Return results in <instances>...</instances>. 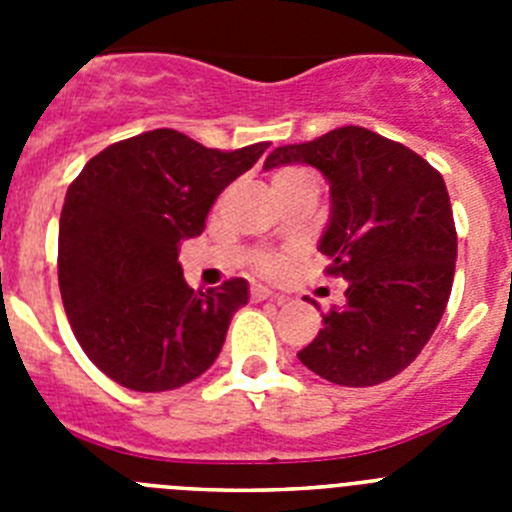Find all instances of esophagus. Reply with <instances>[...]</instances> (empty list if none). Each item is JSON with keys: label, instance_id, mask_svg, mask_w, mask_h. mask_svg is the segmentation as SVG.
<instances>
[{"label": "esophagus", "instance_id": "1", "mask_svg": "<svg viewBox=\"0 0 512 512\" xmlns=\"http://www.w3.org/2000/svg\"><path fill=\"white\" fill-rule=\"evenodd\" d=\"M269 297H274V292H271L269 287H264V284H253V287H251V300L261 302V300H269Z\"/></svg>", "mask_w": 512, "mask_h": 512}]
</instances>
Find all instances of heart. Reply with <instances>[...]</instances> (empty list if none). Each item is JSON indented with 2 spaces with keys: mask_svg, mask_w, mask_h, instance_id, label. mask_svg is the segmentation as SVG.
Here are the masks:
<instances>
[{
  "mask_svg": "<svg viewBox=\"0 0 512 512\" xmlns=\"http://www.w3.org/2000/svg\"><path fill=\"white\" fill-rule=\"evenodd\" d=\"M307 171L305 169H297V166H284V169H279L277 174H274V187H279V184H287V182H295V179H307ZM256 269L261 271V274H274V271L282 266V259H279L277 253L271 251H259L256 256H253L251 261Z\"/></svg>",
  "mask_w": 512,
  "mask_h": 512,
  "instance_id": "1",
  "label": "heart"
}]
</instances>
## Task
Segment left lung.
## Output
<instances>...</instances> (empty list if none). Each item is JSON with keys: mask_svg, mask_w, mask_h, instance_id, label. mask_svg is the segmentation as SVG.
<instances>
[{"mask_svg": "<svg viewBox=\"0 0 512 512\" xmlns=\"http://www.w3.org/2000/svg\"><path fill=\"white\" fill-rule=\"evenodd\" d=\"M297 161L330 182L320 251L330 259L325 274L348 282L346 305L323 312V330L297 356L341 387L382 384L413 364L449 305L456 225L443 176L359 125L274 148L264 169Z\"/></svg>", "mask_w": 512, "mask_h": 512, "instance_id": "1", "label": "left lung"}]
</instances>
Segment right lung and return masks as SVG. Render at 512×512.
<instances>
[{
    "instance_id": "1",
    "label": "right lung",
    "mask_w": 512,
    "mask_h": 512,
    "mask_svg": "<svg viewBox=\"0 0 512 512\" xmlns=\"http://www.w3.org/2000/svg\"><path fill=\"white\" fill-rule=\"evenodd\" d=\"M269 143L207 148L171 128L117 140L71 182L58 228V287L76 341L99 372L166 392L207 372L248 282L194 292L179 241L205 230L217 194Z\"/></svg>"
}]
</instances>
